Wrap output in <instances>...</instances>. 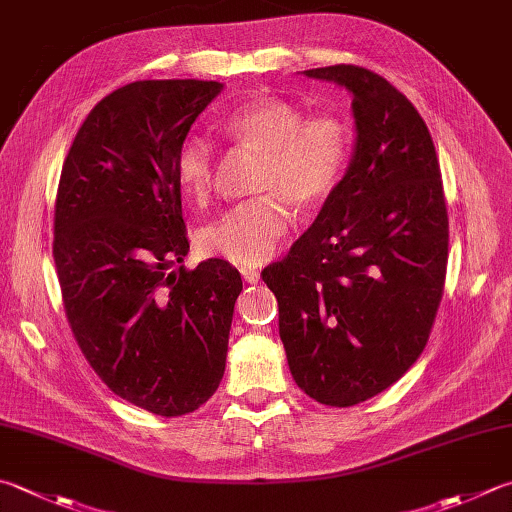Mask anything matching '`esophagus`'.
Returning a JSON list of instances; mask_svg holds the SVG:
<instances>
[{
	"label": "esophagus",
	"instance_id": "1",
	"mask_svg": "<svg viewBox=\"0 0 512 512\" xmlns=\"http://www.w3.org/2000/svg\"><path fill=\"white\" fill-rule=\"evenodd\" d=\"M240 276H243L245 283H258L260 272L254 267H240Z\"/></svg>",
	"mask_w": 512,
	"mask_h": 512
}]
</instances>
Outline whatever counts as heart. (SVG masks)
Instances as JSON below:
<instances>
[{"label":"heart","mask_w":512,"mask_h":512,"mask_svg":"<svg viewBox=\"0 0 512 512\" xmlns=\"http://www.w3.org/2000/svg\"><path fill=\"white\" fill-rule=\"evenodd\" d=\"M236 144L263 149L256 187L265 194L238 202L200 236L207 254L234 265H260L281 249L294 225V207L316 205L339 185L352 151L347 122L334 113L305 115L276 95L247 100L220 118ZM216 149L207 138L178 144L173 171L191 202H205L216 180Z\"/></svg>","instance_id":"b5f03b06"}]
</instances>
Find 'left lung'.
Returning a JSON list of instances; mask_svg holds the SVG:
<instances>
[{"label": "left lung", "mask_w": 512, "mask_h": 512, "mask_svg": "<svg viewBox=\"0 0 512 512\" xmlns=\"http://www.w3.org/2000/svg\"><path fill=\"white\" fill-rule=\"evenodd\" d=\"M354 95L356 147L314 225L263 269L294 381L350 408L419 359L448 265V207L426 122L401 91L354 64L305 71Z\"/></svg>", "instance_id": "obj_1"}]
</instances>
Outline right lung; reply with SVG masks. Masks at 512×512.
Instances as JSON below:
<instances>
[{
  "label": "right lung",
  "mask_w": 512,
  "mask_h": 512,
  "mask_svg": "<svg viewBox=\"0 0 512 512\" xmlns=\"http://www.w3.org/2000/svg\"><path fill=\"white\" fill-rule=\"evenodd\" d=\"M223 89L140 80L93 106L66 153L53 258L71 332L109 390L160 417L198 410L225 374L236 267L189 252L178 144Z\"/></svg>",
  "instance_id": "obj_1"
}]
</instances>
